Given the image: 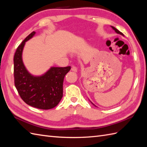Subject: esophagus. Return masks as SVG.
<instances>
[{"instance_id": "1", "label": "esophagus", "mask_w": 147, "mask_h": 147, "mask_svg": "<svg viewBox=\"0 0 147 147\" xmlns=\"http://www.w3.org/2000/svg\"><path fill=\"white\" fill-rule=\"evenodd\" d=\"M77 67L75 65H71V71H77Z\"/></svg>"}]
</instances>
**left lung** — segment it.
Instances as JSON below:
<instances>
[{
  "label": "left lung",
  "mask_w": 147,
  "mask_h": 147,
  "mask_svg": "<svg viewBox=\"0 0 147 147\" xmlns=\"http://www.w3.org/2000/svg\"><path fill=\"white\" fill-rule=\"evenodd\" d=\"M111 27H112V29H113V30H115V32H116V33H117V34H120V35H123V34L122 33H121V32H120V31H119V30H117V28H116L115 27H113V26H111ZM90 102H91V103H92V104H93V105H95L94 104V103H92V102H91L90 100ZM95 107H96V105H95Z\"/></svg>",
  "instance_id": "left-lung-1"
}]
</instances>
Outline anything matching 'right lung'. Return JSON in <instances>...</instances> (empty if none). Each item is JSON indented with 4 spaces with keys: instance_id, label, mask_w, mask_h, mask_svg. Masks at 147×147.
<instances>
[{
    "instance_id": "1",
    "label": "right lung",
    "mask_w": 147,
    "mask_h": 147,
    "mask_svg": "<svg viewBox=\"0 0 147 147\" xmlns=\"http://www.w3.org/2000/svg\"><path fill=\"white\" fill-rule=\"evenodd\" d=\"M35 34L32 32L18 47L13 57L14 82L19 94L28 105L48 110L59 104L63 96V82L70 66L51 67L40 76H34L25 66L22 53L26 42Z\"/></svg>"
}]
</instances>
